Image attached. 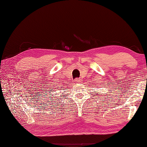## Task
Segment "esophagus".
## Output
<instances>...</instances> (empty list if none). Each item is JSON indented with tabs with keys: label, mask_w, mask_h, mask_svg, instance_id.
<instances>
[{
	"label": "esophagus",
	"mask_w": 147,
	"mask_h": 147,
	"mask_svg": "<svg viewBox=\"0 0 147 147\" xmlns=\"http://www.w3.org/2000/svg\"><path fill=\"white\" fill-rule=\"evenodd\" d=\"M74 82H75L76 83H80V82H82V80H81L79 79V78H76V79L74 80Z\"/></svg>",
	"instance_id": "obj_1"
}]
</instances>
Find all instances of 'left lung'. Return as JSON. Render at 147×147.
I'll return each mask as SVG.
<instances>
[{
	"label": "left lung",
	"instance_id": "obj_1",
	"mask_svg": "<svg viewBox=\"0 0 147 147\" xmlns=\"http://www.w3.org/2000/svg\"><path fill=\"white\" fill-rule=\"evenodd\" d=\"M104 96H105V95H104Z\"/></svg>",
	"mask_w": 147,
	"mask_h": 147
}]
</instances>
